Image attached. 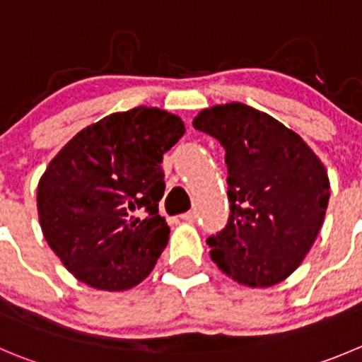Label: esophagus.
Segmentation results:
<instances>
[{"label": "esophagus", "instance_id": "esophagus-1", "mask_svg": "<svg viewBox=\"0 0 362 362\" xmlns=\"http://www.w3.org/2000/svg\"><path fill=\"white\" fill-rule=\"evenodd\" d=\"M181 218L187 220V222H195V220H197V213H195V211L183 213V215H181Z\"/></svg>", "mask_w": 362, "mask_h": 362}]
</instances>
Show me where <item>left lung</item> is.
Listing matches in <instances>:
<instances>
[{
	"label": "left lung",
	"instance_id": "8db88e82",
	"mask_svg": "<svg viewBox=\"0 0 362 362\" xmlns=\"http://www.w3.org/2000/svg\"><path fill=\"white\" fill-rule=\"evenodd\" d=\"M194 127L226 149L230 215L206 240L216 267L238 284L270 288L311 250L330 197L325 167L295 132L243 103L206 108Z\"/></svg>",
	"mask_w": 362,
	"mask_h": 362
}]
</instances>
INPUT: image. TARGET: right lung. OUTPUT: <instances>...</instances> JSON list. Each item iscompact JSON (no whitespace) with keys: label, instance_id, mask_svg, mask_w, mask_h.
Wrapping results in <instances>:
<instances>
[{"label":"right lung","instance_id":"obj_1","mask_svg":"<svg viewBox=\"0 0 362 362\" xmlns=\"http://www.w3.org/2000/svg\"><path fill=\"white\" fill-rule=\"evenodd\" d=\"M183 135L177 115L136 106L81 129L49 161L37 187L39 222L78 281L124 291L153 272L170 233L158 215L161 161Z\"/></svg>","mask_w":362,"mask_h":362}]
</instances>
